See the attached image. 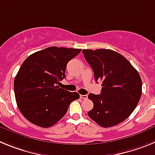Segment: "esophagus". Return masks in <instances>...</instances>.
I'll return each instance as SVG.
<instances>
[{
  "label": "esophagus",
  "mask_w": 155,
  "mask_h": 155,
  "mask_svg": "<svg viewBox=\"0 0 155 155\" xmlns=\"http://www.w3.org/2000/svg\"><path fill=\"white\" fill-rule=\"evenodd\" d=\"M80 98H82V99H87V94H81Z\"/></svg>",
  "instance_id": "esophagus-1"
}]
</instances>
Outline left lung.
<instances>
[{
	"label": "left lung",
	"instance_id": "obj_1",
	"mask_svg": "<svg viewBox=\"0 0 155 155\" xmlns=\"http://www.w3.org/2000/svg\"><path fill=\"white\" fill-rule=\"evenodd\" d=\"M94 71L95 81H102L101 94L90 93L94 104L87 115L102 127L120 124L130 116L142 94L139 73L120 53L112 50H83Z\"/></svg>",
	"mask_w": 155,
	"mask_h": 155
}]
</instances>
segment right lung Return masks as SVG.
Here are the masks:
<instances>
[{
	"label": "right lung",
	"mask_w": 155,
	"mask_h": 155,
	"mask_svg": "<svg viewBox=\"0 0 155 155\" xmlns=\"http://www.w3.org/2000/svg\"><path fill=\"white\" fill-rule=\"evenodd\" d=\"M81 49L51 46L35 52L21 64L14 81L17 105L24 117L41 127L63 118L70 104L80 98L57 85L65 78L67 64Z\"/></svg>",
	"instance_id": "obj_1"
}]
</instances>
